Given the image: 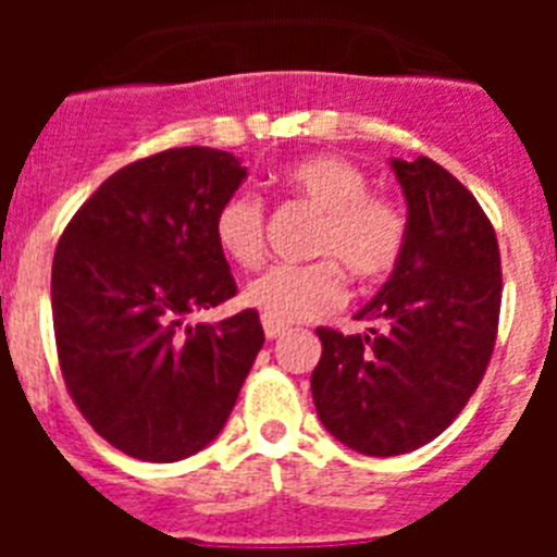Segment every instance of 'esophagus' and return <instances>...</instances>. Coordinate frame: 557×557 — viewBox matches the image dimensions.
Listing matches in <instances>:
<instances>
[{"label":"esophagus","instance_id":"esophagus-1","mask_svg":"<svg viewBox=\"0 0 557 557\" xmlns=\"http://www.w3.org/2000/svg\"><path fill=\"white\" fill-rule=\"evenodd\" d=\"M262 326H264V334H268V339H275L282 337L284 332H287V326L278 321H270V318H262Z\"/></svg>","mask_w":557,"mask_h":557}]
</instances>
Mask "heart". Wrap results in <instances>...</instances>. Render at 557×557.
Segmentation results:
<instances>
[{
    "instance_id": "b5f03b06",
    "label": "heart",
    "mask_w": 557,
    "mask_h": 557,
    "mask_svg": "<svg viewBox=\"0 0 557 557\" xmlns=\"http://www.w3.org/2000/svg\"><path fill=\"white\" fill-rule=\"evenodd\" d=\"M284 184L309 209L321 211L309 250L323 256L309 264H275L245 287V304L278 323L318 318L346 295V273L376 284L393 273L407 239V218L357 164L339 156H312L284 170ZM264 203L236 191L214 214V239L225 259L253 270L264 259Z\"/></svg>"
}]
</instances>
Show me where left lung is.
<instances>
[{"label":"left lung","mask_w":557,"mask_h":557,"mask_svg":"<svg viewBox=\"0 0 557 557\" xmlns=\"http://www.w3.org/2000/svg\"><path fill=\"white\" fill-rule=\"evenodd\" d=\"M407 239L376 298L357 312L368 334L321 326L312 371L318 418L359 455H407L460 416L485 376L499 326L502 270L491 220L426 156L393 159Z\"/></svg>","instance_id":"left-lung-1"}]
</instances>
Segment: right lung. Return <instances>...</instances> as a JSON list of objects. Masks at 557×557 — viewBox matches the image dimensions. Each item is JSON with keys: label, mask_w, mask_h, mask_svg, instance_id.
I'll return each instance as SVG.
<instances>
[{"label": "right lung", "mask_w": 557, "mask_h": 557, "mask_svg": "<svg viewBox=\"0 0 557 557\" xmlns=\"http://www.w3.org/2000/svg\"><path fill=\"white\" fill-rule=\"evenodd\" d=\"M248 170L225 150L175 147L122 166L69 220L52 259L63 382L125 455L175 462L220 435L264 343L256 309L186 318L236 295L214 214Z\"/></svg>", "instance_id": "obj_1"}]
</instances>
